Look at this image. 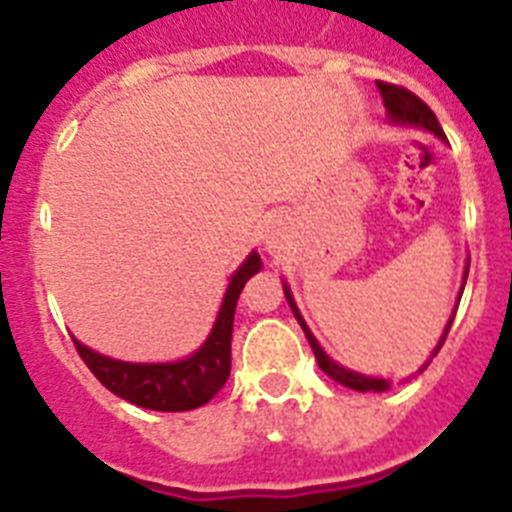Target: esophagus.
<instances>
[{
    "label": "esophagus",
    "instance_id": "esophagus-1",
    "mask_svg": "<svg viewBox=\"0 0 512 512\" xmlns=\"http://www.w3.org/2000/svg\"><path fill=\"white\" fill-rule=\"evenodd\" d=\"M284 241H287V223H284L282 217H274V220L266 223V248H282Z\"/></svg>",
    "mask_w": 512,
    "mask_h": 512
}]
</instances>
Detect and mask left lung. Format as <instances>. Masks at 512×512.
Returning a JSON list of instances; mask_svg holds the SVG:
<instances>
[{
  "mask_svg": "<svg viewBox=\"0 0 512 512\" xmlns=\"http://www.w3.org/2000/svg\"><path fill=\"white\" fill-rule=\"evenodd\" d=\"M377 89H379V94H382L384 107H387V117H390L392 122H397V125H415V128H423V130H428V133L438 135L441 140H446L441 125H438L436 115H433L431 107H428L423 99L415 97V94L408 92V89L395 87V84H387V81H377ZM467 274H469V264H467V271H464V282H467ZM461 292H464V284H461ZM284 297H287L289 307H292V312H295L297 323H300L302 330H305L307 341H310V346H312V354H315V359H318V366L323 369L325 374H328L330 379H336V382L343 384V387H351V390H359V392H384L387 387H390V382H387V379L366 377V374L351 372V369H346V366H341L338 361L330 359L323 348H320L318 338L312 336L310 328H307V323L302 320L300 310H297V305H295V297H292V292H289L287 284H284ZM459 300H461V295H459ZM454 315H456V310L451 312L449 323H446V328H443V336H441V341L436 343V348H433L431 359L438 354V351H441L443 341H446V336H449V328H451V323H454ZM431 359L420 366V372H423L425 366L431 364Z\"/></svg>",
  "mask_w": 512,
  "mask_h": 512,
  "instance_id": "obj_1",
  "label": "left lung"
}]
</instances>
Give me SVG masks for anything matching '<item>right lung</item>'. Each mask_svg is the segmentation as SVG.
Returning <instances> with one entry per match:
<instances>
[{
	"mask_svg": "<svg viewBox=\"0 0 512 512\" xmlns=\"http://www.w3.org/2000/svg\"><path fill=\"white\" fill-rule=\"evenodd\" d=\"M261 271V256L256 251L238 266L225 289L223 305L217 312L210 336L192 356L166 364H133L102 356L74 338V346L89 372L122 400L138 408L161 410V413H182L210 402L230 377V338H233L235 302L248 279Z\"/></svg>",
	"mask_w": 512,
	"mask_h": 512,
	"instance_id": "add662e5",
	"label": "right lung"
}]
</instances>
